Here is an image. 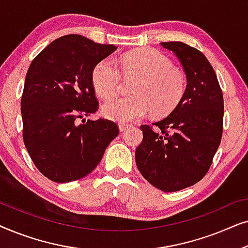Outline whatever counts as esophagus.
Returning a JSON list of instances; mask_svg holds the SVG:
<instances>
[{
  "label": "esophagus",
  "mask_w": 248,
  "mask_h": 248,
  "mask_svg": "<svg viewBox=\"0 0 248 248\" xmlns=\"http://www.w3.org/2000/svg\"><path fill=\"white\" fill-rule=\"evenodd\" d=\"M127 127H130V125H126V124H120V126H118V128H120L121 132H124L125 130H126Z\"/></svg>",
  "instance_id": "1"
}]
</instances>
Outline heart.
I'll return each mask as SVG.
<instances>
[{
	"label": "heart",
	"mask_w": 248,
	"mask_h": 248,
	"mask_svg": "<svg viewBox=\"0 0 248 248\" xmlns=\"http://www.w3.org/2000/svg\"><path fill=\"white\" fill-rule=\"evenodd\" d=\"M122 65L125 74L138 78L131 89L133 96L106 101L101 107L105 117L125 123L139 120L149 111L154 116H165L179 104L185 91V78L162 53L151 48L133 50L122 57ZM91 81L99 97L115 96L121 86L116 61L107 57L97 63Z\"/></svg>",
	"instance_id": "heart-1"
}]
</instances>
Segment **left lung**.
I'll return each mask as SVG.
<instances>
[{
    "label": "left lung",
    "instance_id": "obj_1",
    "mask_svg": "<svg viewBox=\"0 0 248 248\" xmlns=\"http://www.w3.org/2000/svg\"><path fill=\"white\" fill-rule=\"evenodd\" d=\"M186 74V89L175 109L151 125H141L135 150L142 176L164 192L189 187L204 177L222 135L223 97L208 59L181 42L161 43Z\"/></svg>",
    "mask_w": 248,
    "mask_h": 248
}]
</instances>
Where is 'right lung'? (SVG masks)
I'll use <instances>...</instances> for the list:
<instances>
[{"mask_svg":"<svg viewBox=\"0 0 248 248\" xmlns=\"http://www.w3.org/2000/svg\"><path fill=\"white\" fill-rule=\"evenodd\" d=\"M116 49L66 35L30 64L21 98L23 141L33 164L50 181L69 183L90 174L118 135L114 122L84 120L98 107L93 67Z\"/></svg>","mask_w":248,"mask_h":248,"instance_id":"right-lung-1","label":"right lung"}]
</instances>
